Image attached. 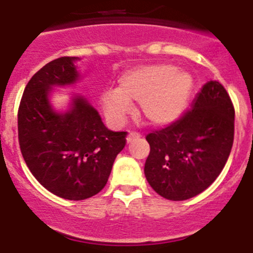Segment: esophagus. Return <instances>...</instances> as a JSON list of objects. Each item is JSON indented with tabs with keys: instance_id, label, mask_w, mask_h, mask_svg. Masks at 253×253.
Masks as SVG:
<instances>
[{
	"instance_id": "1",
	"label": "esophagus",
	"mask_w": 253,
	"mask_h": 253,
	"mask_svg": "<svg viewBox=\"0 0 253 253\" xmlns=\"http://www.w3.org/2000/svg\"><path fill=\"white\" fill-rule=\"evenodd\" d=\"M141 136V133L140 132H136V131H129V133L127 134V142H131L132 140H133V138H136V137H140Z\"/></svg>"
}]
</instances>
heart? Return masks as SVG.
<instances>
[{"label": "heart", "instance_id": "heart-1", "mask_svg": "<svg viewBox=\"0 0 253 253\" xmlns=\"http://www.w3.org/2000/svg\"><path fill=\"white\" fill-rule=\"evenodd\" d=\"M192 87L190 73L172 65L140 66L122 73L117 88L101 94V106L107 119L120 125L128 115L129 103L138 102V113L146 122L165 126L182 115Z\"/></svg>", "mask_w": 253, "mask_h": 253}]
</instances>
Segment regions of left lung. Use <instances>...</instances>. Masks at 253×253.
Here are the masks:
<instances>
[{
  "mask_svg": "<svg viewBox=\"0 0 253 253\" xmlns=\"http://www.w3.org/2000/svg\"><path fill=\"white\" fill-rule=\"evenodd\" d=\"M235 133V107L225 87L210 81L176 122L146 136L145 174L166 200L183 201L204 192L225 167Z\"/></svg>",
  "mask_w": 253,
  "mask_h": 253,
  "instance_id": "obj_1",
  "label": "left lung"
}]
</instances>
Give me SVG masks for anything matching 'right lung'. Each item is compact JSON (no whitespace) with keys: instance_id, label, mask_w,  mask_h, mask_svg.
<instances>
[{"instance_id":"add662e5","label":"right lung","mask_w":253,"mask_h":253,"mask_svg":"<svg viewBox=\"0 0 253 253\" xmlns=\"http://www.w3.org/2000/svg\"><path fill=\"white\" fill-rule=\"evenodd\" d=\"M75 60L56 58L31 77L18 107V143L26 165L46 190L81 201L106 186L127 132L106 128L97 111L82 97L75 98L65 115L52 111L49 87L79 79Z\"/></svg>"}]
</instances>
